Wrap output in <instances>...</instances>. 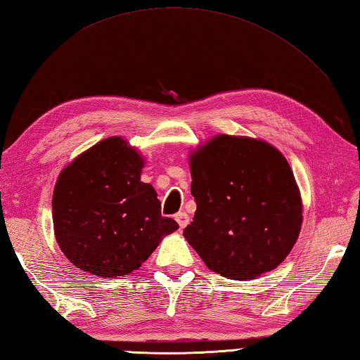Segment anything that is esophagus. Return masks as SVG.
<instances>
[{
	"label": "esophagus",
	"mask_w": 360,
	"mask_h": 360,
	"mask_svg": "<svg viewBox=\"0 0 360 360\" xmlns=\"http://www.w3.org/2000/svg\"><path fill=\"white\" fill-rule=\"evenodd\" d=\"M174 219L178 221V224H179V227L181 229H184L187 224H188V221H190V218H188V215L186 212H179V213H176L174 215Z\"/></svg>",
	"instance_id": "esophagus-1"
}]
</instances>
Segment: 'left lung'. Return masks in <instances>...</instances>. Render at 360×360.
Wrapping results in <instances>:
<instances>
[{
    "mask_svg": "<svg viewBox=\"0 0 360 360\" xmlns=\"http://www.w3.org/2000/svg\"><path fill=\"white\" fill-rule=\"evenodd\" d=\"M193 221L184 236L205 266L233 280L275 269L300 235V190L286 158L262 139L218 134L190 155Z\"/></svg>",
    "mask_w": 360,
    "mask_h": 360,
    "instance_id": "1",
    "label": "left lung"
}]
</instances>
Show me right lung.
Returning <instances> with one entry per match:
<instances>
[{
	"mask_svg": "<svg viewBox=\"0 0 360 360\" xmlns=\"http://www.w3.org/2000/svg\"><path fill=\"white\" fill-rule=\"evenodd\" d=\"M142 168L139 151L114 136L83 151L58 174L53 233L65 257L83 272L124 277L179 229L160 215L156 190L141 181Z\"/></svg>",
	"mask_w": 360,
	"mask_h": 360,
	"instance_id": "obj_1",
	"label": "right lung"
}]
</instances>
